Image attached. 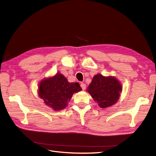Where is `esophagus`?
Segmentation results:
<instances>
[{"label": "esophagus", "mask_w": 156, "mask_h": 156, "mask_svg": "<svg viewBox=\"0 0 156 156\" xmlns=\"http://www.w3.org/2000/svg\"><path fill=\"white\" fill-rule=\"evenodd\" d=\"M80 86H81V87L82 89V90H85L86 89V84L84 83H82L81 84H80Z\"/></svg>", "instance_id": "esophagus-1"}]
</instances>
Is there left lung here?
<instances>
[{"label": "left lung", "mask_w": 156, "mask_h": 156, "mask_svg": "<svg viewBox=\"0 0 156 156\" xmlns=\"http://www.w3.org/2000/svg\"><path fill=\"white\" fill-rule=\"evenodd\" d=\"M87 90L101 108H105L118 101L122 86L114 76L105 77L98 74L93 77Z\"/></svg>", "instance_id": "obj_1"}]
</instances>
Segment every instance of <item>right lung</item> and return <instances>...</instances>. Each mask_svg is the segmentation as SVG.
Wrapping results in <instances>:
<instances>
[{"label": "right lung", "mask_w": 156, "mask_h": 156, "mask_svg": "<svg viewBox=\"0 0 156 156\" xmlns=\"http://www.w3.org/2000/svg\"><path fill=\"white\" fill-rule=\"evenodd\" d=\"M80 90L82 88L78 83L69 82L63 74L58 73L40 82L38 94L46 105L60 111L67 106L73 94Z\"/></svg>", "instance_id": "1"}]
</instances>
